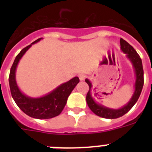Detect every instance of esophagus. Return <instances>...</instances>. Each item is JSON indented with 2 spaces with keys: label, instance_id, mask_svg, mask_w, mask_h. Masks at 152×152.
Here are the masks:
<instances>
[{
  "label": "esophagus",
  "instance_id": "esophagus-1",
  "mask_svg": "<svg viewBox=\"0 0 152 152\" xmlns=\"http://www.w3.org/2000/svg\"><path fill=\"white\" fill-rule=\"evenodd\" d=\"M86 77H87V76H86L85 74H83V73L79 74V78H80V80H84L86 79Z\"/></svg>",
  "mask_w": 152,
  "mask_h": 152
}]
</instances>
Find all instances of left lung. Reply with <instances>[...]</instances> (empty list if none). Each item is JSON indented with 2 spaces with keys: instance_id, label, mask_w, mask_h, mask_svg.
Segmentation results:
<instances>
[{
  "instance_id": "1",
  "label": "left lung",
  "mask_w": 152,
  "mask_h": 152,
  "mask_svg": "<svg viewBox=\"0 0 152 152\" xmlns=\"http://www.w3.org/2000/svg\"><path fill=\"white\" fill-rule=\"evenodd\" d=\"M120 44L121 50L123 51L124 53L126 54V57L129 58V60L132 63L133 69H134L135 76H136L134 93H133L132 98L130 99L129 102L126 105L122 106L121 108L119 109L108 108V107L102 106L101 104L97 103L95 101V99H93L91 93L92 84L89 80H88V79L85 80L86 83H88V86H89V91H88L87 97H86L87 103H88L89 108L91 109V110L92 111L93 113L103 118L114 119V118L122 117L123 115H125V113H128L139 99L140 93L142 91V88L144 86V70H143L142 61L139 54L137 53V51L135 50L131 45H129L123 39H120Z\"/></svg>"
}]
</instances>
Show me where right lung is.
Listing matches in <instances>:
<instances>
[{
	"mask_svg": "<svg viewBox=\"0 0 152 152\" xmlns=\"http://www.w3.org/2000/svg\"><path fill=\"white\" fill-rule=\"evenodd\" d=\"M42 39V38L37 39L31 45L23 49L16 56L11 68L8 81L13 99L23 112H24L27 115L37 119H49L58 116L61 113L64 106L66 105L69 95L80 82V80L76 76L66 83L58 86L47 95L39 98L29 97L20 90L15 80V71L19 61L30 47L33 44L40 41Z\"/></svg>",
	"mask_w": 152,
	"mask_h": 152,
	"instance_id": "add662e5",
	"label": "right lung"
}]
</instances>
